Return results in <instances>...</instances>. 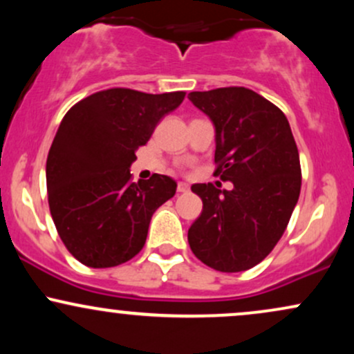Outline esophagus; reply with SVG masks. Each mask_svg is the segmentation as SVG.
Returning a JSON list of instances; mask_svg holds the SVG:
<instances>
[{
  "label": "esophagus",
  "mask_w": 354,
  "mask_h": 354,
  "mask_svg": "<svg viewBox=\"0 0 354 354\" xmlns=\"http://www.w3.org/2000/svg\"><path fill=\"white\" fill-rule=\"evenodd\" d=\"M178 191H180V193H188L189 185H188V183H185V181H180V183H178Z\"/></svg>",
  "instance_id": "esophagus-1"
}]
</instances>
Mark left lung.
<instances>
[{"mask_svg": "<svg viewBox=\"0 0 354 354\" xmlns=\"http://www.w3.org/2000/svg\"><path fill=\"white\" fill-rule=\"evenodd\" d=\"M188 98L214 126L218 189L193 185L203 211L188 230L194 256L223 273L261 263L283 236L301 189V168L286 116L248 88L193 91Z\"/></svg>", "mask_w": 354, "mask_h": 354, "instance_id": "left-lung-1", "label": "left lung"}]
</instances>
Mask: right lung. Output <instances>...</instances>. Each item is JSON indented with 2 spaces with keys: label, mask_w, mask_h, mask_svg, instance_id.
<instances>
[{
  "label": "right lung",
  "mask_w": 354,
  "mask_h": 354,
  "mask_svg": "<svg viewBox=\"0 0 354 354\" xmlns=\"http://www.w3.org/2000/svg\"><path fill=\"white\" fill-rule=\"evenodd\" d=\"M185 93L148 95L113 88L76 103L48 153L46 186L61 241L80 263L111 268L145 246L153 213L176 193V181L153 174L131 181L136 149Z\"/></svg>",
  "instance_id": "1"
}]
</instances>
